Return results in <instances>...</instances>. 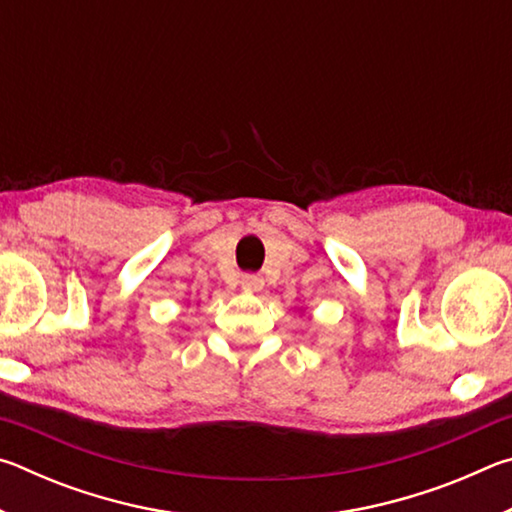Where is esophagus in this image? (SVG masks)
I'll list each match as a JSON object with an SVG mask.
<instances>
[{
	"label": "esophagus",
	"instance_id": "obj_1",
	"mask_svg": "<svg viewBox=\"0 0 512 512\" xmlns=\"http://www.w3.org/2000/svg\"><path fill=\"white\" fill-rule=\"evenodd\" d=\"M241 287L250 293H257L264 289V277L262 275H253V273H246L241 275Z\"/></svg>",
	"mask_w": 512,
	"mask_h": 512
}]
</instances>
